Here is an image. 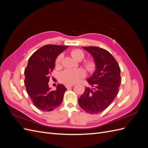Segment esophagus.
I'll return each instance as SVG.
<instances>
[{
  "label": "esophagus",
  "instance_id": "obj_1",
  "mask_svg": "<svg viewBox=\"0 0 148 148\" xmlns=\"http://www.w3.org/2000/svg\"><path fill=\"white\" fill-rule=\"evenodd\" d=\"M73 85H74V84H66V85H65V87H66L67 89H69V88H72V87L73 86Z\"/></svg>",
  "mask_w": 148,
  "mask_h": 148
}]
</instances>
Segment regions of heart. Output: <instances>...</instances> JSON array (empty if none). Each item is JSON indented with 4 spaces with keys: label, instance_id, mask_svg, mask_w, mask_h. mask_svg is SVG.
<instances>
[{
    "label": "heart",
    "instance_id": "heart-1",
    "mask_svg": "<svg viewBox=\"0 0 148 148\" xmlns=\"http://www.w3.org/2000/svg\"><path fill=\"white\" fill-rule=\"evenodd\" d=\"M70 54L74 59L78 61L82 60L84 57V52L82 50H80V49H73V50L70 51ZM62 58V55H59L57 58L56 62V64L57 66H59L60 64ZM84 64V66H86V68L89 71H92L95 69V63L91 60L86 61ZM85 74H86L85 71L82 69L75 70L66 69L60 73L59 76V79L62 83L66 84H73L77 83L80 79L83 78L85 76Z\"/></svg>",
    "mask_w": 148,
    "mask_h": 148
}]
</instances>
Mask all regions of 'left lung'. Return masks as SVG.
<instances>
[{"label": "left lung", "instance_id": "8db88e82", "mask_svg": "<svg viewBox=\"0 0 148 148\" xmlns=\"http://www.w3.org/2000/svg\"><path fill=\"white\" fill-rule=\"evenodd\" d=\"M83 48L92 56L96 70L87 79L91 88H85L78 104L86 112L96 114L107 108L117 96L121 84L120 69L115 58L105 49L95 46Z\"/></svg>", "mask_w": 148, "mask_h": 148}]
</instances>
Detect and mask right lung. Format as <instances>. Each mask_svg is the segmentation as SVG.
<instances>
[{"instance_id": "obj_1", "label": "right lung", "mask_w": 148, "mask_h": 148, "mask_svg": "<svg viewBox=\"0 0 148 148\" xmlns=\"http://www.w3.org/2000/svg\"><path fill=\"white\" fill-rule=\"evenodd\" d=\"M69 46H44L33 53L25 70V84L28 96L34 105L42 111H51L63 101L66 88L58 84L56 91L49 87V75L55 67L57 57Z\"/></svg>"}]
</instances>
